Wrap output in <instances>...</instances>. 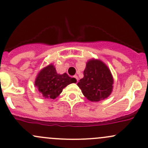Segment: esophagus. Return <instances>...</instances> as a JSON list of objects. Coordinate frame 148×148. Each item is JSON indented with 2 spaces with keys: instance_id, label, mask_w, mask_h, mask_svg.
<instances>
[{
  "instance_id": "1",
  "label": "esophagus",
  "mask_w": 148,
  "mask_h": 148,
  "mask_svg": "<svg viewBox=\"0 0 148 148\" xmlns=\"http://www.w3.org/2000/svg\"><path fill=\"white\" fill-rule=\"evenodd\" d=\"M73 77H74V79H76V82H78V81H79V78H78V76H76V75H74V76H73Z\"/></svg>"
}]
</instances>
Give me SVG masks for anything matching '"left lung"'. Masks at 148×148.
Returning <instances> with one entry per match:
<instances>
[{
    "label": "left lung",
    "instance_id": "1",
    "mask_svg": "<svg viewBox=\"0 0 148 148\" xmlns=\"http://www.w3.org/2000/svg\"><path fill=\"white\" fill-rule=\"evenodd\" d=\"M84 75L77 85L88 100L99 101L110 95L113 80L111 72L103 62L97 60H89Z\"/></svg>",
    "mask_w": 148,
    "mask_h": 148
}]
</instances>
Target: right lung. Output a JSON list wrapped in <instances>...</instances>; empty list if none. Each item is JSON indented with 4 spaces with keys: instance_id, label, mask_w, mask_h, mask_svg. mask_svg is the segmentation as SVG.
<instances>
[{
    "instance_id": "right-lung-1",
    "label": "right lung",
    "mask_w": 148,
    "mask_h": 148,
    "mask_svg": "<svg viewBox=\"0 0 148 148\" xmlns=\"http://www.w3.org/2000/svg\"><path fill=\"white\" fill-rule=\"evenodd\" d=\"M76 82L74 78L69 77L66 73L58 74L53 65L49 64L39 73L35 85L44 97L55 99L67 85Z\"/></svg>"
}]
</instances>
